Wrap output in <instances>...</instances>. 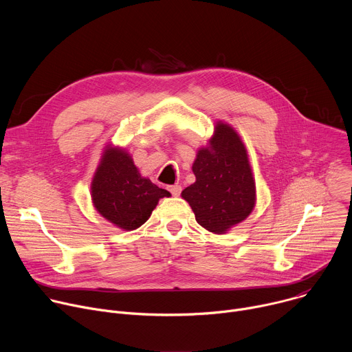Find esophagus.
Here are the masks:
<instances>
[{"mask_svg":"<svg viewBox=\"0 0 352 352\" xmlns=\"http://www.w3.org/2000/svg\"><path fill=\"white\" fill-rule=\"evenodd\" d=\"M168 190L171 192L173 196H179L182 188H181V185H171V186H168Z\"/></svg>","mask_w":352,"mask_h":352,"instance_id":"34e87169","label":"esophagus"}]
</instances>
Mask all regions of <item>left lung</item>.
Masks as SVG:
<instances>
[{
	"label": "left lung",
	"mask_w": 352,
	"mask_h": 352,
	"mask_svg": "<svg viewBox=\"0 0 352 352\" xmlns=\"http://www.w3.org/2000/svg\"><path fill=\"white\" fill-rule=\"evenodd\" d=\"M192 170L196 182L181 195L200 226L224 234L252 212L255 182L245 146L231 126L216 125L210 147L199 150Z\"/></svg>",
	"instance_id": "left-lung-1"
}]
</instances>
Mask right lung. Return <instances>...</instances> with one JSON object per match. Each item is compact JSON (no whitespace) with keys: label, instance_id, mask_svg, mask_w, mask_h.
<instances>
[{"label":"right lung","instance_id":"right-lung-1","mask_svg":"<svg viewBox=\"0 0 352 352\" xmlns=\"http://www.w3.org/2000/svg\"><path fill=\"white\" fill-rule=\"evenodd\" d=\"M164 196L170 192L142 178L124 150H106L91 182L93 204L103 217L120 228L135 230L146 223Z\"/></svg>","mask_w":352,"mask_h":352}]
</instances>
